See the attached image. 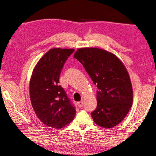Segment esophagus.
Returning a JSON list of instances; mask_svg holds the SVG:
<instances>
[{"label":"esophagus","mask_w":156,"mask_h":156,"mask_svg":"<svg viewBox=\"0 0 156 156\" xmlns=\"http://www.w3.org/2000/svg\"><path fill=\"white\" fill-rule=\"evenodd\" d=\"M77 104L78 105L79 107H81L83 105V101H79L77 103Z\"/></svg>","instance_id":"1"}]
</instances>
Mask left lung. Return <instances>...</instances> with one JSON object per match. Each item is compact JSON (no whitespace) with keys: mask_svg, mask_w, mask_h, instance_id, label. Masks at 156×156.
I'll return each instance as SVG.
<instances>
[{"mask_svg":"<svg viewBox=\"0 0 156 156\" xmlns=\"http://www.w3.org/2000/svg\"><path fill=\"white\" fill-rule=\"evenodd\" d=\"M73 57L81 62L97 85L98 105L91 115L95 123L111 128L124 120L133 103V88L123 62L104 49H78Z\"/></svg>","mask_w":156,"mask_h":156,"instance_id":"1","label":"left lung"}]
</instances>
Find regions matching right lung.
<instances>
[{"instance_id":"right-lung-1","label":"right lung","mask_w":156,"mask_h":156,"mask_svg":"<svg viewBox=\"0 0 156 156\" xmlns=\"http://www.w3.org/2000/svg\"><path fill=\"white\" fill-rule=\"evenodd\" d=\"M73 49L53 48L39 60L30 81V98L37 117L48 127L61 129L72 122L76 113L59 77Z\"/></svg>"}]
</instances>
